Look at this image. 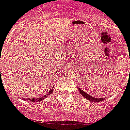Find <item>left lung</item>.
Here are the masks:
<instances>
[{
  "mask_svg": "<svg viewBox=\"0 0 130 130\" xmlns=\"http://www.w3.org/2000/svg\"><path fill=\"white\" fill-rule=\"evenodd\" d=\"M79 91L80 92L81 95H83V97L85 98L86 99L89 100L90 102H102L104 100H105V98H98L92 97L91 95H89V94H87V93H85V91H83V89H81L79 87H78Z\"/></svg>",
  "mask_w": 130,
  "mask_h": 130,
  "instance_id": "1",
  "label": "left lung"
}]
</instances>
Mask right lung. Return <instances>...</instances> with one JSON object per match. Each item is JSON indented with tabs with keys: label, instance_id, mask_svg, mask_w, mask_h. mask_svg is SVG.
I'll return each instance as SVG.
<instances>
[{
	"label": "right lung",
	"instance_id": "add662e5",
	"mask_svg": "<svg viewBox=\"0 0 130 130\" xmlns=\"http://www.w3.org/2000/svg\"><path fill=\"white\" fill-rule=\"evenodd\" d=\"M52 91H53V89H51V90H50V91L48 92V93H47V95H43V96H41V97L38 98H28V99H25V98H24V100H28V101L32 102H40V101H41V100H44V98H47L48 95H50V94L51 93V92H52Z\"/></svg>",
	"mask_w": 130,
	"mask_h": 130
}]
</instances>
